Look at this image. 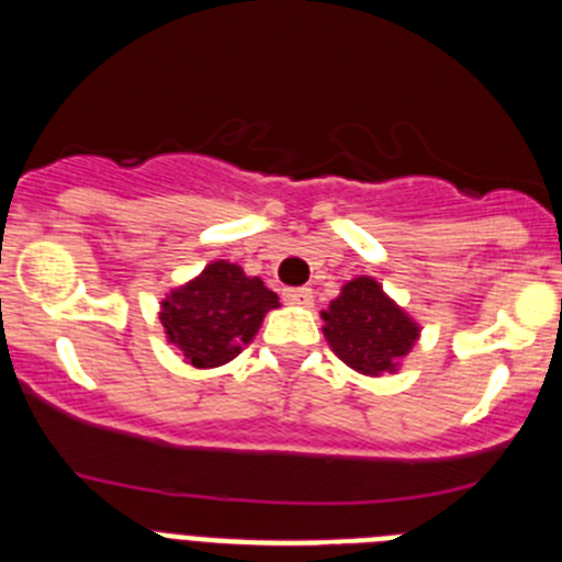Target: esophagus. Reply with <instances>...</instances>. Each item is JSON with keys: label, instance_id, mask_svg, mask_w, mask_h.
Segmentation results:
<instances>
[{"label": "esophagus", "instance_id": "obj_1", "mask_svg": "<svg viewBox=\"0 0 562 562\" xmlns=\"http://www.w3.org/2000/svg\"><path fill=\"white\" fill-rule=\"evenodd\" d=\"M284 301L292 306H312L315 295H312L310 286H292V290H284Z\"/></svg>", "mask_w": 562, "mask_h": 562}]
</instances>
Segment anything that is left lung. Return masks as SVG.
<instances>
[{
    "instance_id": "8db88e82",
    "label": "left lung",
    "mask_w": 562,
    "mask_h": 562,
    "mask_svg": "<svg viewBox=\"0 0 562 562\" xmlns=\"http://www.w3.org/2000/svg\"><path fill=\"white\" fill-rule=\"evenodd\" d=\"M324 337L349 369L366 376L396 374L422 326L371 276H357L321 312Z\"/></svg>"
}]
</instances>
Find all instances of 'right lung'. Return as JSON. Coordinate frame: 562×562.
Returning a JSON list of instances; mask_svg holds the SVG:
<instances>
[{
    "instance_id": "obj_1",
    "label": "right lung",
    "mask_w": 562,
    "mask_h": 562,
    "mask_svg": "<svg viewBox=\"0 0 562 562\" xmlns=\"http://www.w3.org/2000/svg\"><path fill=\"white\" fill-rule=\"evenodd\" d=\"M278 306V295L261 278L220 258L162 297L160 324L188 366L216 369L241 355L267 312Z\"/></svg>"
}]
</instances>
